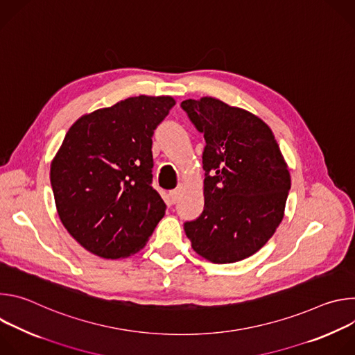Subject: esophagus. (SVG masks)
Segmentation results:
<instances>
[{
  "label": "esophagus",
  "mask_w": 355,
  "mask_h": 355,
  "mask_svg": "<svg viewBox=\"0 0 355 355\" xmlns=\"http://www.w3.org/2000/svg\"><path fill=\"white\" fill-rule=\"evenodd\" d=\"M178 196H180V189H173V191H170V199H171L173 204H175V202L178 200Z\"/></svg>",
  "instance_id": "obj_1"
}]
</instances>
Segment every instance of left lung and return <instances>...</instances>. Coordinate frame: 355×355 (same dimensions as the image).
Segmentation results:
<instances>
[{"instance_id":"8db88e82","label":"left lung","mask_w":355,"mask_h":355,"mask_svg":"<svg viewBox=\"0 0 355 355\" xmlns=\"http://www.w3.org/2000/svg\"><path fill=\"white\" fill-rule=\"evenodd\" d=\"M204 133V212L185 222L192 248L215 264L257 252L284 219L288 164L270 126L245 110L202 96L181 103Z\"/></svg>"}]
</instances>
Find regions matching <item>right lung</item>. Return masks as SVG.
Returning a JSON list of instances; mask_svg holds the SVG:
<instances>
[{"label": "right lung", "mask_w": 355, "mask_h": 355, "mask_svg": "<svg viewBox=\"0 0 355 355\" xmlns=\"http://www.w3.org/2000/svg\"><path fill=\"white\" fill-rule=\"evenodd\" d=\"M175 105L139 95L78 118L50 164L66 230L92 254L123 259L141 250L166 214L151 187V136Z\"/></svg>", "instance_id": "obj_1"}]
</instances>
